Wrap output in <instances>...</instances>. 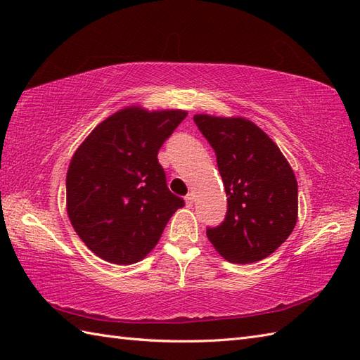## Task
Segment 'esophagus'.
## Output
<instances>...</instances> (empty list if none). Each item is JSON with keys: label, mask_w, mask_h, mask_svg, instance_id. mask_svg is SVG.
Wrapping results in <instances>:
<instances>
[{"label": "esophagus", "mask_w": 360, "mask_h": 360, "mask_svg": "<svg viewBox=\"0 0 360 360\" xmlns=\"http://www.w3.org/2000/svg\"><path fill=\"white\" fill-rule=\"evenodd\" d=\"M193 201H195V195H193V193H188V195L186 196V204H187V207H192V205H193Z\"/></svg>", "instance_id": "34e87169"}]
</instances>
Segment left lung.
<instances>
[{
    "label": "left lung",
    "instance_id": "left-lung-1",
    "mask_svg": "<svg viewBox=\"0 0 360 360\" xmlns=\"http://www.w3.org/2000/svg\"><path fill=\"white\" fill-rule=\"evenodd\" d=\"M215 150L224 182L223 223L207 227V238L227 262L249 264L269 257L294 231L298 190L292 168L280 148L244 117L193 116Z\"/></svg>",
    "mask_w": 360,
    "mask_h": 360
}]
</instances>
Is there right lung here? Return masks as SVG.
I'll list each match as a JSON object with an SVG mask.
<instances>
[{
	"label": "right lung",
	"instance_id": "1",
	"mask_svg": "<svg viewBox=\"0 0 360 360\" xmlns=\"http://www.w3.org/2000/svg\"><path fill=\"white\" fill-rule=\"evenodd\" d=\"M187 111L120 110L89 133L66 174L74 231L97 257L133 264L156 246L184 200L167 187L159 148Z\"/></svg>",
	"mask_w": 360,
	"mask_h": 360
}]
</instances>
